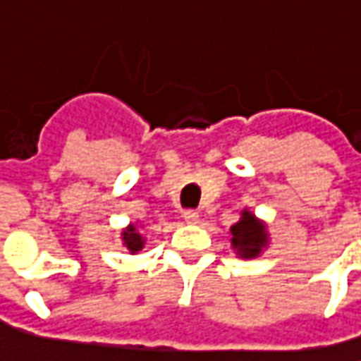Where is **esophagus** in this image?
Listing matches in <instances>:
<instances>
[{
  "mask_svg": "<svg viewBox=\"0 0 361 361\" xmlns=\"http://www.w3.org/2000/svg\"><path fill=\"white\" fill-rule=\"evenodd\" d=\"M183 219H185L187 224H197V221H199V214H197L195 209H187V212H183Z\"/></svg>",
  "mask_w": 361,
  "mask_h": 361,
  "instance_id": "1",
  "label": "esophagus"
}]
</instances>
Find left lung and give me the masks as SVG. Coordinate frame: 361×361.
Segmentation results:
<instances>
[{
    "label": "left lung",
    "instance_id": "8db88e82",
    "mask_svg": "<svg viewBox=\"0 0 361 361\" xmlns=\"http://www.w3.org/2000/svg\"><path fill=\"white\" fill-rule=\"evenodd\" d=\"M232 230V246L245 257V259H252L261 252V248L267 243V234L265 228L259 226L257 218L252 214L245 212L240 221L236 226L230 228Z\"/></svg>",
    "mask_w": 361,
    "mask_h": 361
}]
</instances>
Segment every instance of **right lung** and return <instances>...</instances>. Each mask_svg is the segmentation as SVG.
<instances>
[{
  "instance_id": "obj_1",
  "label": "right lung",
  "mask_w": 361,
  "mask_h": 361,
  "mask_svg": "<svg viewBox=\"0 0 361 361\" xmlns=\"http://www.w3.org/2000/svg\"><path fill=\"white\" fill-rule=\"evenodd\" d=\"M123 243L125 246L131 250V252H137V250H142L143 246V238L140 236V232H137V228L131 224L125 232H123Z\"/></svg>"
}]
</instances>
